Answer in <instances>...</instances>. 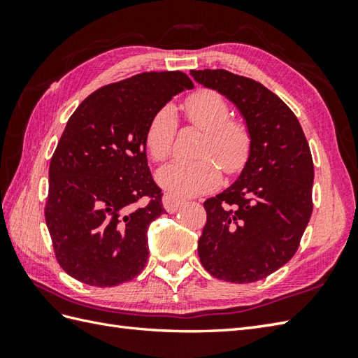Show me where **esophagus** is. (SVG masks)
I'll use <instances>...</instances> for the list:
<instances>
[{
  "mask_svg": "<svg viewBox=\"0 0 358 358\" xmlns=\"http://www.w3.org/2000/svg\"><path fill=\"white\" fill-rule=\"evenodd\" d=\"M183 203H185V200H181V199H178V196L171 195V194H166L163 196V206H164V209L167 212H169V214H173V212H177Z\"/></svg>",
  "mask_w": 358,
  "mask_h": 358,
  "instance_id": "esophagus-1",
  "label": "esophagus"
}]
</instances>
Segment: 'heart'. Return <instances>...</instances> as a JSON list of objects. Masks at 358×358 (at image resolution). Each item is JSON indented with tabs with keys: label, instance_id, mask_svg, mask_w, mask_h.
I'll list each match as a JSON object with an SVG mask.
<instances>
[{
	"label": "heart",
	"instance_id": "1",
	"mask_svg": "<svg viewBox=\"0 0 358 358\" xmlns=\"http://www.w3.org/2000/svg\"><path fill=\"white\" fill-rule=\"evenodd\" d=\"M183 109L186 118L206 132L199 152L203 157L163 166L157 172V181L172 195L191 196L220 185V164L227 173L238 172L248 162L252 135L245 121L231 118V106L217 90H195L185 100ZM175 134L177 115L171 106H164L150 118L144 135V146L155 162L171 155Z\"/></svg>",
	"mask_w": 358,
	"mask_h": 358
}]
</instances>
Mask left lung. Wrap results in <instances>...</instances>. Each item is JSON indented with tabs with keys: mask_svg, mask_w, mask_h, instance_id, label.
<instances>
[{
	"mask_svg": "<svg viewBox=\"0 0 358 358\" xmlns=\"http://www.w3.org/2000/svg\"><path fill=\"white\" fill-rule=\"evenodd\" d=\"M191 75L234 103L252 135L237 181L204 201L200 262L215 278L252 283L299 249L313 214V155L294 112L262 83L224 69Z\"/></svg>",
	"mask_w": 358,
	"mask_h": 358,
	"instance_id": "8db88e82",
	"label": "left lung"
}]
</instances>
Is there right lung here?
<instances>
[{
	"label": "right lung",
	"instance_id": "1",
	"mask_svg": "<svg viewBox=\"0 0 358 358\" xmlns=\"http://www.w3.org/2000/svg\"><path fill=\"white\" fill-rule=\"evenodd\" d=\"M192 87L180 71L143 72L95 90L67 121L44 217L57 260L75 280L110 287L144 269L149 224L164 214L144 135L155 112Z\"/></svg>",
	"mask_w": 358,
	"mask_h": 358
}]
</instances>
